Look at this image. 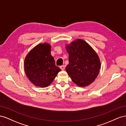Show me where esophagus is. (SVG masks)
<instances>
[{"label":"esophagus","instance_id":"obj_1","mask_svg":"<svg viewBox=\"0 0 126 126\" xmlns=\"http://www.w3.org/2000/svg\"><path fill=\"white\" fill-rule=\"evenodd\" d=\"M60 69H61V70H64V69H65V67H64V66L63 65V66H60Z\"/></svg>","mask_w":126,"mask_h":126}]
</instances>
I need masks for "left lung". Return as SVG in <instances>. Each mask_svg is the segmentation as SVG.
Here are the masks:
<instances>
[{"label": "left lung", "mask_w": 126, "mask_h": 126, "mask_svg": "<svg viewBox=\"0 0 126 126\" xmlns=\"http://www.w3.org/2000/svg\"><path fill=\"white\" fill-rule=\"evenodd\" d=\"M69 64L66 70L75 83L79 87L89 85L98 76L101 63L97 53L87 42L78 39L67 45Z\"/></svg>", "instance_id": "left-lung-1"}]
</instances>
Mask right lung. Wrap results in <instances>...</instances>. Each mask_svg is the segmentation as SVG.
<instances>
[{"label": "right lung", "mask_w": 126, "mask_h": 126, "mask_svg": "<svg viewBox=\"0 0 126 126\" xmlns=\"http://www.w3.org/2000/svg\"><path fill=\"white\" fill-rule=\"evenodd\" d=\"M51 46L47 44L37 45L26 56L24 61L26 75L34 85L46 87L55 79L60 68L56 66L51 55Z\"/></svg>", "instance_id": "obj_1"}]
</instances>
